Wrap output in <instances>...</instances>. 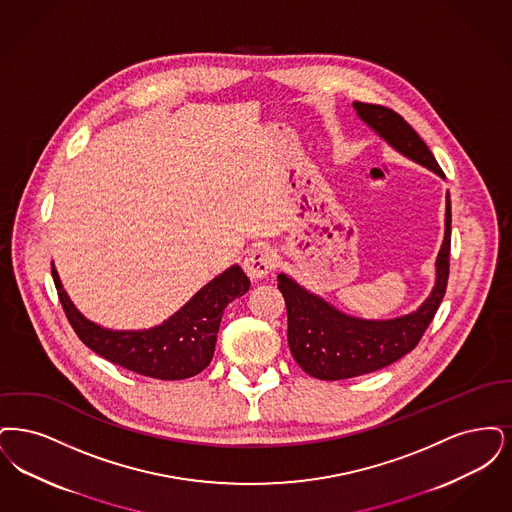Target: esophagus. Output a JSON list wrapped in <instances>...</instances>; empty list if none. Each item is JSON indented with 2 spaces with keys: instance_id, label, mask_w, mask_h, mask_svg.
I'll return each instance as SVG.
<instances>
[{
  "instance_id": "obj_1",
  "label": "esophagus",
  "mask_w": 512,
  "mask_h": 512,
  "mask_svg": "<svg viewBox=\"0 0 512 512\" xmlns=\"http://www.w3.org/2000/svg\"><path fill=\"white\" fill-rule=\"evenodd\" d=\"M275 262H277V258L271 248L256 246L246 254L243 266H245L246 275L250 279H264L267 273L275 267Z\"/></svg>"
}]
</instances>
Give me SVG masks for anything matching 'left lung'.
<instances>
[{
	"mask_svg": "<svg viewBox=\"0 0 512 512\" xmlns=\"http://www.w3.org/2000/svg\"><path fill=\"white\" fill-rule=\"evenodd\" d=\"M357 116L375 130L392 149L445 178L436 158L398 112L380 105L354 103ZM451 202L445 195L444 243L436 258L432 292L415 312L394 319H363L336 310L292 277L279 273V290L289 315V348L296 363L319 380L359 377L392 365L409 354L423 338L444 298L449 277Z\"/></svg>",
	"mask_w": 512,
	"mask_h": 512,
	"instance_id": "obj_1",
	"label": "left lung"
}]
</instances>
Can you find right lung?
<instances>
[{"label": "right lung", "mask_w": 512, "mask_h": 512, "mask_svg": "<svg viewBox=\"0 0 512 512\" xmlns=\"http://www.w3.org/2000/svg\"><path fill=\"white\" fill-rule=\"evenodd\" d=\"M51 275L72 329L89 350L137 375L160 380L195 377L208 367L223 310L250 287L245 271L235 264L206 283L164 323L141 331H112L76 310L55 266L51 267Z\"/></svg>", "instance_id": "1"}]
</instances>
